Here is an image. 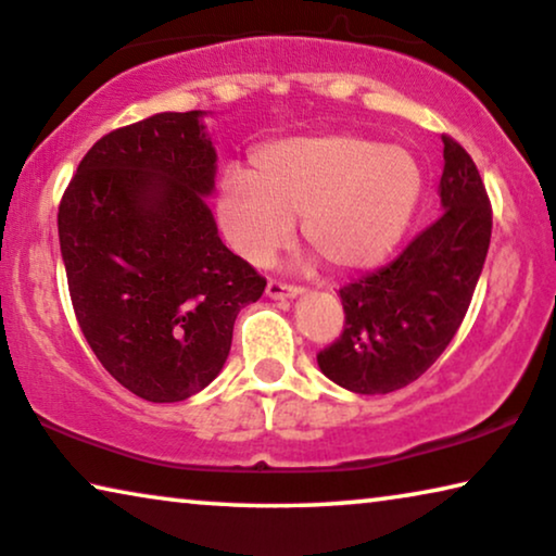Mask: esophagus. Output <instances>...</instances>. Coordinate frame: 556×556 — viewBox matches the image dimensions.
Segmentation results:
<instances>
[{
  "mask_svg": "<svg viewBox=\"0 0 556 556\" xmlns=\"http://www.w3.org/2000/svg\"><path fill=\"white\" fill-rule=\"evenodd\" d=\"M304 292L302 287H294V285H281V281H275L271 279L267 285V294L271 296V300H285V296H289V300H294V296H300Z\"/></svg>",
  "mask_w": 556,
  "mask_h": 556,
  "instance_id": "34e87169",
  "label": "esophagus"
}]
</instances>
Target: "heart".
I'll return each instance as SVG.
<instances>
[{
	"label": "heart",
	"instance_id": "b5f03b06",
	"mask_svg": "<svg viewBox=\"0 0 556 556\" xmlns=\"http://www.w3.org/2000/svg\"><path fill=\"white\" fill-rule=\"evenodd\" d=\"M420 197L424 168L408 148L334 132L277 140L254 153L252 170H226L216 214L252 264L275 260L302 216L304 241L334 271H365L395 252Z\"/></svg>",
	"mask_w": 556,
	"mask_h": 556
}]
</instances>
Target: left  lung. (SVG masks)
Segmentation results:
<instances>
[{
  "label": "left lung",
  "mask_w": 556,
  "mask_h": 556,
  "mask_svg": "<svg viewBox=\"0 0 556 556\" xmlns=\"http://www.w3.org/2000/svg\"><path fill=\"white\" fill-rule=\"evenodd\" d=\"M443 214L403 254L340 289L345 330L317 365L340 388L386 395L418 380L464 323L491 241V203L479 168L443 136Z\"/></svg>",
  "instance_id": "obj_1"
}]
</instances>
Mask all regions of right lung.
I'll use <instances>...</instances> for the list:
<instances>
[{"label":"right lung","mask_w":556,"mask_h":556,"mask_svg":"<svg viewBox=\"0 0 556 556\" xmlns=\"http://www.w3.org/2000/svg\"><path fill=\"white\" fill-rule=\"evenodd\" d=\"M203 115L159 113L108 132L60 201V252L85 340L151 403L206 388L229 357L233 319L267 287L218 237Z\"/></svg>","instance_id":"add662e5"}]
</instances>
